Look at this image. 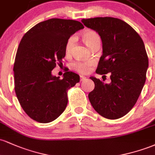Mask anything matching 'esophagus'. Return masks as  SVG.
<instances>
[{
    "mask_svg": "<svg viewBox=\"0 0 155 155\" xmlns=\"http://www.w3.org/2000/svg\"><path fill=\"white\" fill-rule=\"evenodd\" d=\"M86 79V77L84 76H80V81H84V80Z\"/></svg>",
    "mask_w": 155,
    "mask_h": 155,
    "instance_id": "34e87169",
    "label": "esophagus"
}]
</instances>
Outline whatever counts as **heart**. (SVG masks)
Returning <instances> with one entry per match:
<instances>
[{"instance_id":"obj_1","label":"heart","mask_w":155,"mask_h":155,"mask_svg":"<svg viewBox=\"0 0 155 155\" xmlns=\"http://www.w3.org/2000/svg\"><path fill=\"white\" fill-rule=\"evenodd\" d=\"M82 39L86 45L90 48L93 47L97 44H101V37L98 33L94 31H87L81 35ZM75 42V36L72 35L68 39L65 44V52L69 53L71 50V48ZM91 61H76L72 63L71 68L80 74H86L90 70V67L92 65Z\"/></svg>"}]
</instances>
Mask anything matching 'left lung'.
<instances>
[{
    "label": "left lung",
    "mask_w": 155,
    "mask_h": 155,
    "mask_svg": "<svg viewBox=\"0 0 155 155\" xmlns=\"http://www.w3.org/2000/svg\"><path fill=\"white\" fill-rule=\"evenodd\" d=\"M81 22L102 41L103 54L96 73L111 74L109 84L90 77L95 88L89 93V100L102 117L121 118L136 104L145 84L149 60L144 44L132 27L120 19L95 17Z\"/></svg>",
    "instance_id": "obj_1"
}]
</instances>
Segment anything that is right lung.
Here are the masks:
<instances>
[{"label": "right lung", "instance_id": "right-lung-1", "mask_svg": "<svg viewBox=\"0 0 155 155\" xmlns=\"http://www.w3.org/2000/svg\"><path fill=\"white\" fill-rule=\"evenodd\" d=\"M84 28L80 22L53 18L39 22L22 37L16 54L15 90L22 109L41 123L56 120L68 104V90L79 76L65 71L63 78L52 76L65 56L68 39Z\"/></svg>", "mask_w": 155, "mask_h": 155}]
</instances>
